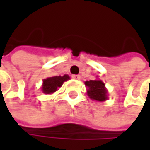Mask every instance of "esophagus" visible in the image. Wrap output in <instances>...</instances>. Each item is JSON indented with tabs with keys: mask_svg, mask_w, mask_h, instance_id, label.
<instances>
[{
	"mask_svg": "<svg viewBox=\"0 0 150 150\" xmlns=\"http://www.w3.org/2000/svg\"><path fill=\"white\" fill-rule=\"evenodd\" d=\"M72 78L75 79V80H80L81 79V75H72Z\"/></svg>",
	"mask_w": 150,
	"mask_h": 150,
	"instance_id": "obj_1",
	"label": "esophagus"
}]
</instances>
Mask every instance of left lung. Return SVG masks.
<instances>
[{"instance_id":"obj_1","label":"left lung","mask_w":150,"mask_h":150,"mask_svg":"<svg viewBox=\"0 0 150 150\" xmlns=\"http://www.w3.org/2000/svg\"><path fill=\"white\" fill-rule=\"evenodd\" d=\"M87 87V94L91 100L97 102H104L108 99V89L105 87L104 82L100 79L86 81L84 82Z\"/></svg>"}]
</instances>
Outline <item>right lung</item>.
<instances>
[{
    "instance_id": "1",
    "label": "right lung",
    "mask_w": 150,
    "mask_h": 150,
    "mask_svg": "<svg viewBox=\"0 0 150 150\" xmlns=\"http://www.w3.org/2000/svg\"><path fill=\"white\" fill-rule=\"evenodd\" d=\"M70 77L69 75H64L63 76H53V77H47L43 79L42 81V90L46 95H50L54 93L58 90L59 88H61L63 84V82L69 80Z\"/></svg>"
}]
</instances>
